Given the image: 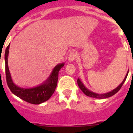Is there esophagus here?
Segmentation results:
<instances>
[{
  "label": "esophagus",
  "mask_w": 133,
  "mask_h": 133,
  "mask_svg": "<svg viewBox=\"0 0 133 133\" xmlns=\"http://www.w3.org/2000/svg\"><path fill=\"white\" fill-rule=\"evenodd\" d=\"M77 58V53L75 52H70L69 53V56H68V58H69V61L72 62L73 61L75 58Z\"/></svg>",
  "instance_id": "esophagus-1"
}]
</instances>
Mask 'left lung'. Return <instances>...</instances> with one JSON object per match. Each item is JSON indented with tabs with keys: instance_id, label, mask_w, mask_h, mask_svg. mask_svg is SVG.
Returning <instances> with one entry per match:
<instances>
[{
	"instance_id": "obj_1",
	"label": "left lung",
	"mask_w": 133,
	"mask_h": 133,
	"mask_svg": "<svg viewBox=\"0 0 133 133\" xmlns=\"http://www.w3.org/2000/svg\"><path fill=\"white\" fill-rule=\"evenodd\" d=\"M128 73H129V71H128L127 73L126 76H125V77H124V80L123 81V82H122V83H121V84H120L119 85H118V87L116 88V89H115L114 90H111V91H110V92H107V93H104V94H97V93H95V92H92V91H90V90H89L87 88L84 87V85L83 84V83L81 82V81L79 79V78H78V79H77V83H78V87H79L80 89H81V90H82V91H83V92H84V93L87 96H88V97H92V98H101V99H103V98H109V97H112V96H113L114 95H115V94L118 92V90L121 89V88L122 87L123 84H124V81H126V78H127V77Z\"/></svg>"
}]
</instances>
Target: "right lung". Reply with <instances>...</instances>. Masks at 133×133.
Masks as SVG:
<instances>
[{
    "label": "right lung",
    "instance_id": "add662e5",
    "mask_svg": "<svg viewBox=\"0 0 133 133\" xmlns=\"http://www.w3.org/2000/svg\"><path fill=\"white\" fill-rule=\"evenodd\" d=\"M10 44L7 46L4 54L5 61V71L6 83L8 87L14 95L19 97L27 103L34 104H39L46 101L50 98L55 92L57 85L58 78V72L61 68H63L64 63L57 64L52 70L48 78L38 86L32 88H22L16 85L12 80L11 75L8 66V56L9 53Z\"/></svg>",
    "mask_w": 133,
    "mask_h": 133
}]
</instances>
